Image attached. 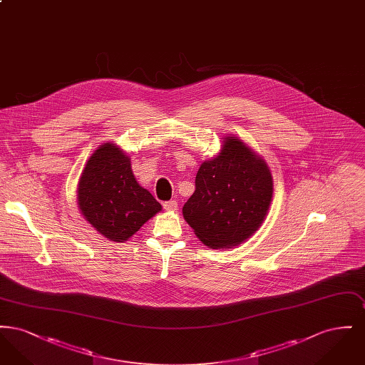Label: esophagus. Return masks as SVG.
Instances as JSON below:
<instances>
[{"instance_id": "esophagus-1", "label": "esophagus", "mask_w": 365, "mask_h": 365, "mask_svg": "<svg viewBox=\"0 0 365 365\" xmlns=\"http://www.w3.org/2000/svg\"><path fill=\"white\" fill-rule=\"evenodd\" d=\"M176 208H178V202L174 201V200L164 202V209L165 210H176Z\"/></svg>"}]
</instances>
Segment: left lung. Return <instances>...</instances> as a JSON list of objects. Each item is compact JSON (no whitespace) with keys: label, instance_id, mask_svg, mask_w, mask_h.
<instances>
[{"label":"left lung","instance_id":"obj_1","mask_svg":"<svg viewBox=\"0 0 365 365\" xmlns=\"http://www.w3.org/2000/svg\"><path fill=\"white\" fill-rule=\"evenodd\" d=\"M272 190L265 161L240 139L227 137L222 152L201 164L183 217L207 246H237L259 230Z\"/></svg>","mask_w":365,"mask_h":365}]
</instances>
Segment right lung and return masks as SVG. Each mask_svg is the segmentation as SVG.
<instances>
[{"instance_id": "obj_1", "label": "right lung", "mask_w": 365, "mask_h": 365, "mask_svg": "<svg viewBox=\"0 0 365 365\" xmlns=\"http://www.w3.org/2000/svg\"><path fill=\"white\" fill-rule=\"evenodd\" d=\"M78 201L87 222L115 242L127 241L161 210L156 198L135 180L128 156L109 142L88 158Z\"/></svg>"}]
</instances>
